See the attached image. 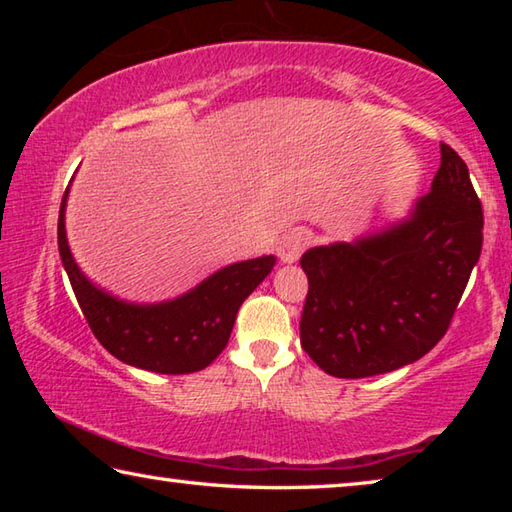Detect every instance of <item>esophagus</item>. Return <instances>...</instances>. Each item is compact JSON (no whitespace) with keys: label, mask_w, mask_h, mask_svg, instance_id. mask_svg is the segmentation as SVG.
<instances>
[{"label":"esophagus","mask_w":512,"mask_h":512,"mask_svg":"<svg viewBox=\"0 0 512 512\" xmlns=\"http://www.w3.org/2000/svg\"><path fill=\"white\" fill-rule=\"evenodd\" d=\"M309 241L311 237L305 230H293L289 235L282 237L280 246H277V255H280L284 264H296L300 255L305 253V248L309 246Z\"/></svg>","instance_id":"esophagus-1"}]
</instances>
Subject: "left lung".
Here are the masks:
<instances>
[{"label":"left lung","mask_w":512,"mask_h":512,"mask_svg":"<svg viewBox=\"0 0 512 512\" xmlns=\"http://www.w3.org/2000/svg\"><path fill=\"white\" fill-rule=\"evenodd\" d=\"M429 194L354 241L309 248L300 343L327 375L361 379L424 357L443 339L479 262L483 210L470 171L440 144Z\"/></svg>","instance_id":"obj_1"}]
</instances>
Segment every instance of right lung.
<instances>
[{"label":"right lung","instance_id":"right-lung-1","mask_svg":"<svg viewBox=\"0 0 512 512\" xmlns=\"http://www.w3.org/2000/svg\"><path fill=\"white\" fill-rule=\"evenodd\" d=\"M67 196L69 187L58 216L60 259L83 316L103 348L128 366L160 375H187L210 366L228 345L241 302L273 271L275 257L223 266L171 300H121L94 284L76 264L65 230Z\"/></svg>","mask_w":512,"mask_h":512}]
</instances>
